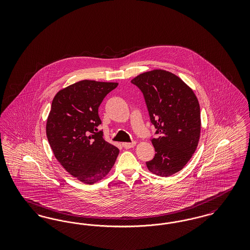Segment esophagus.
Wrapping results in <instances>:
<instances>
[{
	"label": "esophagus",
	"mask_w": 250,
	"mask_h": 250,
	"mask_svg": "<svg viewBox=\"0 0 250 250\" xmlns=\"http://www.w3.org/2000/svg\"><path fill=\"white\" fill-rule=\"evenodd\" d=\"M135 145H136V142L123 143V146H124V148H125V149H130V148H133Z\"/></svg>",
	"instance_id": "1"
}]
</instances>
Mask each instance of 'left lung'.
<instances>
[{
	"label": "left lung",
	"mask_w": 250,
	"mask_h": 250,
	"mask_svg": "<svg viewBox=\"0 0 250 250\" xmlns=\"http://www.w3.org/2000/svg\"><path fill=\"white\" fill-rule=\"evenodd\" d=\"M131 83L144 95L157 139L148 169L168 177L180 171L195 153L201 135V109L193 90L176 75L163 69L144 72Z\"/></svg>",
	"instance_id": "left-lung-1"
}]
</instances>
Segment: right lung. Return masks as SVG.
I'll list each match as a JSON object with an SVG mask.
<instances>
[{
    "label": "right lung",
    "mask_w": 250,
    "mask_h": 250,
    "mask_svg": "<svg viewBox=\"0 0 250 250\" xmlns=\"http://www.w3.org/2000/svg\"><path fill=\"white\" fill-rule=\"evenodd\" d=\"M117 86L84 80L60 90L51 103L46 125L50 148L63 168L87 185L106 177L119 155L97 129L98 107Z\"/></svg>",
    "instance_id": "obj_1"
}]
</instances>
